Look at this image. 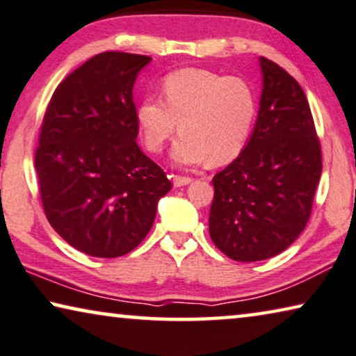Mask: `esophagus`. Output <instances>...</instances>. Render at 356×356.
Returning <instances> with one entry per match:
<instances>
[{"mask_svg": "<svg viewBox=\"0 0 356 356\" xmlns=\"http://www.w3.org/2000/svg\"><path fill=\"white\" fill-rule=\"evenodd\" d=\"M192 180H193L192 177H185V176H174L172 177L174 187H184V185H188Z\"/></svg>", "mask_w": 356, "mask_h": 356, "instance_id": "obj_1", "label": "esophagus"}]
</instances>
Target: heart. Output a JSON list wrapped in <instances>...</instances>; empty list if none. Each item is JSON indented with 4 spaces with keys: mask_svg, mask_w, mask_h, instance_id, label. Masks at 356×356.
Segmentation results:
<instances>
[{
    "mask_svg": "<svg viewBox=\"0 0 356 356\" xmlns=\"http://www.w3.org/2000/svg\"><path fill=\"white\" fill-rule=\"evenodd\" d=\"M257 118V95L246 79L203 68H184L164 78L163 100L145 97L137 124L148 150L160 153L180 129L171 156L190 166H216L240 156Z\"/></svg>",
    "mask_w": 356,
    "mask_h": 356,
    "instance_id": "heart-1",
    "label": "heart"
}]
</instances>
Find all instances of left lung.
Wrapping results in <instances>:
<instances>
[{"label": "left lung", "mask_w": 356, "mask_h": 356, "mask_svg": "<svg viewBox=\"0 0 356 356\" xmlns=\"http://www.w3.org/2000/svg\"><path fill=\"white\" fill-rule=\"evenodd\" d=\"M261 107L245 150L212 179L209 235L238 262L270 259L305 229L321 177V145L300 84L261 57Z\"/></svg>", "instance_id": "1"}]
</instances>
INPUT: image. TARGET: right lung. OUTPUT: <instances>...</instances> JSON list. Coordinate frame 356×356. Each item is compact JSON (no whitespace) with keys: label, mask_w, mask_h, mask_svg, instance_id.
<instances>
[{"label":"right lung","mask_w":356,"mask_h":356,"mask_svg":"<svg viewBox=\"0 0 356 356\" xmlns=\"http://www.w3.org/2000/svg\"><path fill=\"white\" fill-rule=\"evenodd\" d=\"M152 57L102 52L57 86L42 118L35 169L46 217L92 257L131 252L172 188L137 145L136 78Z\"/></svg>","instance_id":"right-lung-1"}]
</instances>
